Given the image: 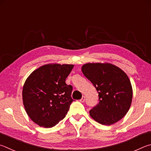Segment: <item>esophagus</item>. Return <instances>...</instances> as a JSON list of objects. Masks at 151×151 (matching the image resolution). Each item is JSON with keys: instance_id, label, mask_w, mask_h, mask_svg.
<instances>
[{"instance_id": "1", "label": "esophagus", "mask_w": 151, "mask_h": 151, "mask_svg": "<svg viewBox=\"0 0 151 151\" xmlns=\"http://www.w3.org/2000/svg\"><path fill=\"white\" fill-rule=\"evenodd\" d=\"M85 99H86L85 96H83L82 97H81V99H80V101H81V103H83L84 101H85Z\"/></svg>"}]
</instances>
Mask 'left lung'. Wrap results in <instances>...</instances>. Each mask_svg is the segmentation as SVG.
Returning a JSON list of instances; mask_svg holds the SVG:
<instances>
[{
    "instance_id": "1",
    "label": "left lung",
    "mask_w": 151,
    "mask_h": 151,
    "mask_svg": "<svg viewBox=\"0 0 151 151\" xmlns=\"http://www.w3.org/2000/svg\"><path fill=\"white\" fill-rule=\"evenodd\" d=\"M81 71L99 93V104L89 111L91 117L104 125L121 120L129 110L133 98L127 75L117 66L106 62L86 63Z\"/></svg>"
}]
</instances>
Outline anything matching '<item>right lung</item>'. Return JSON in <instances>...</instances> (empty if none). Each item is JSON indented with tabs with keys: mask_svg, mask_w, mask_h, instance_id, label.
Instances as JSON below:
<instances>
[{
	"mask_svg": "<svg viewBox=\"0 0 151 151\" xmlns=\"http://www.w3.org/2000/svg\"><path fill=\"white\" fill-rule=\"evenodd\" d=\"M73 64L48 63L30 73L22 89L23 105L33 122L40 127L51 128L67 114L73 101L72 86L65 79Z\"/></svg>",
	"mask_w": 151,
	"mask_h": 151,
	"instance_id": "right-lung-1",
	"label": "right lung"
}]
</instances>
